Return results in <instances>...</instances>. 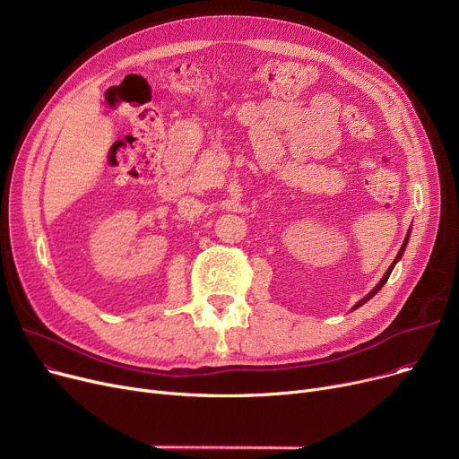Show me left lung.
Masks as SVG:
<instances>
[{"mask_svg": "<svg viewBox=\"0 0 459 459\" xmlns=\"http://www.w3.org/2000/svg\"><path fill=\"white\" fill-rule=\"evenodd\" d=\"M409 232H411V230H409ZM409 232H407V236H405V239H403V244H402V247H400V251H398V255H396V258H394V262H393V264H391V266H389V270H387V272H385V275H383V279H381V281H379V282H377V284H376V288H374V290H372V292H370V294H367V296H365V298H363V299H360V301H357V305H355V307H353V308H359V307H360V305H365V303H367V301H368V299H370V298H374V296H376V294H377V292H379V290H381V286H383V284H385V282H387V279H389V277H391V273H393V270H394V266H396V262H398V260H400V258H402V255H403V251H405V246H407V239H409Z\"/></svg>", "mask_w": 459, "mask_h": 459, "instance_id": "obj_1", "label": "left lung"}]
</instances>
